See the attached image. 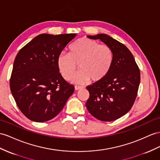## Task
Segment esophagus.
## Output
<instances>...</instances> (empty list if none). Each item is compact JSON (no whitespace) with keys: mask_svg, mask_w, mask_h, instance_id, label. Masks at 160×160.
Returning <instances> with one entry per match:
<instances>
[{"mask_svg":"<svg viewBox=\"0 0 160 160\" xmlns=\"http://www.w3.org/2000/svg\"><path fill=\"white\" fill-rule=\"evenodd\" d=\"M83 88V87H81V86H75V90L76 91H78V90H80Z\"/></svg>","mask_w":160,"mask_h":160,"instance_id":"obj_1","label":"esophagus"}]
</instances>
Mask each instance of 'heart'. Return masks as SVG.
Returning <instances> with one entry per match:
<instances>
[{
    "mask_svg": "<svg viewBox=\"0 0 160 160\" xmlns=\"http://www.w3.org/2000/svg\"><path fill=\"white\" fill-rule=\"evenodd\" d=\"M68 53L61 52L57 57V65L65 80H70L77 65L81 70L73 77L72 82L82 84L91 80L97 82L108 74L113 63V52L107 44H99L97 41L82 38L73 42Z\"/></svg>",
    "mask_w": 160,
    "mask_h": 160,
    "instance_id": "b5f03b06",
    "label": "heart"
}]
</instances>
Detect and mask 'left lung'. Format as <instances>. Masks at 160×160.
<instances>
[{
	"label": "left lung",
	"instance_id": "left-lung-1",
	"mask_svg": "<svg viewBox=\"0 0 160 160\" xmlns=\"http://www.w3.org/2000/svg\"><path fill=\"white\" fill-rule=\"evenodd\" d=\"M87 37L100 39L111 47L114 59L108 74L87 87L90 97L86 106L89 113L98 120H116L132 107L140 84V70L129 49L119 41L104 34Z\"/></svg>",
	"mask_w": 160,
	"mask_h": 160
}]
</instances>
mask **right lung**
<instances>
[{
  "instance_id": "1",
  "label": "right lung",
  "mask_w": 160,
  "mask_h": 160,
  "mask_svg": "<svg viewBox=\"0 0 160 160\" xmlns=\"http://www.w3.org/2000/svg\"><path fill=\"white\" fill-rule=\"evenodd\" d=\"M76 35L40 34L16 55L10 88L18 107L29 120H51L74 91V86L59 73L57 57Z\"/></svg>"
}]
</instances>
